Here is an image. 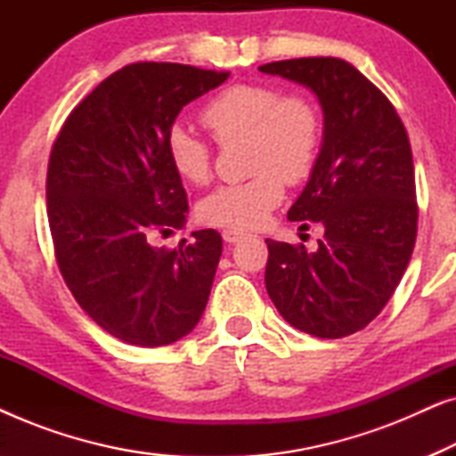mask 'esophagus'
Returning <instances> with one entry per match:
<instances>
[{
  "mask_svg": "<svg viewBox=\"0 0 456 456\" xmlns=\"http://www.w3.org/2000/svg\"><path fill=\"white\" fill-rule=\"evenodd\" d=\"M242 232H236V230H224L222 232V239L228 242V245H234V242H239L242 239Z\"/></svg>",
  "mask_w": 456,
  "mask_h": 456,
  "instance_id": "34e87169",
  "label": "esophagus"
}]
</instances>
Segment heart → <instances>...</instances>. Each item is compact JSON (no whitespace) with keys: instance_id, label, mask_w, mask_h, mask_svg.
Returning <instances> with one entry per match:
<instances>
[{"instance_id":"b5f03b06","label":"heart","mask_w":456,"mask_h":456,"mask_svg":"<svg viewBox=\"0 0 456 456\" xmlns=\"http://www.w3.org/2000/svg\"><path fill=\"white\" fill-rule=\"evenodd\" d=\"M203 126L217 142L247 139L248 170L242 183L217 186L199 205L209 226L253 230L282 201L284 183L297 184L314 170L322 145V120L315 105L301 95H282L278 86L240 83L226 86L201 110ZM172 170L191 184L208 183L211 149L184 126L166 136Z\"/></svg>"}]
</instances>
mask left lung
I'll return each instance as SVG.
<instances>
[{
    "mask_svg": "<svg viewBox=\"0 0 456 456\" xmlns=\"http://www.w3.org/2000/svg\"><path fill=\"white\" fill-rule=\"evenodd\" d=\"M307 86L323 111V142L290 222H320L317 251L265 239V289L290 326L317 338L363 330L396 290L417 236L415 170L388 97L338 58L259 66ZM307 226V224H303Z\"/></svg>",
    "mask_w": 456,
    "mask_h": 456,
    "instance_id": "left-lung-1",
    "label": "left lung"
}]
</instances>
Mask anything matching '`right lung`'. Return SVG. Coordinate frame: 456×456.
Instances as JSON below:
<instances>
[{
  "label": "right lung",
  "mask_w": 456,
  "mask_h": 456,
  "mask_svg": "<svg viewBox=\"0 0 456 456\" xmlns=\"http://www.w3.org/2000/svg\"><path fill=\"white\" fill-rule=\"evenodd\" d=\"M228 77L172 61L124 66L70 111L52 147L45 191L60 272L86 315L128 345H172L208 305L222 236L197 230L172 251L149 239L189 214L167 130Z\"/></svg>",
  "instance_id": "obj_1"
}]
</instances>
